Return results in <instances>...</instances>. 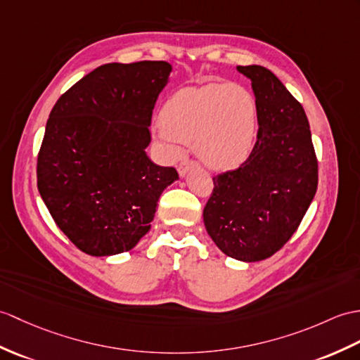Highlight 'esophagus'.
Here are the masks:
<instances>
[{
	"mask_svg": "<svg viewBox=\"0 0 360 360\" xmlns=\"http://www.w3.org/2000/svg\"><path fill=\"white\" fill-rule=\"evenodd\" d=\"M193 167H196V162H195V161H182V162L178 165L179 176H181V178L186 176L187 172H188L190 169H193Z\"/></svg>",
	"mask_w": 360,
	"mask_h": 360,
	"instance_id": "esophagus-1",
	"label": "esophagus"
}]
</instances>
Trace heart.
Returning <instances> with one entry per match:
<instances>
[{"label":"heart","mask_w":360,"mask_h":360,"mask_svg":"<svg viewBox=\"0 0 360 360\" xmlns=\"http://www.w3.org/2000/svg\"><path fill=\"white\" fill-rule=\"evenodd\" d=\"M256 127L253 96L240 86L214 82L182 89L167 99L155 135L170 153L179 152V142H193L200 161L227 170L252 153Z\"/></svg>","instance_id":"b5f03b06"}]
</instances>
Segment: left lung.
I'll return each mask as SVG.
<instances>
[{"label": "left lung", "mask_w": 360, "mask_h": 360, "mask_svg": "<svg viewBox=\"0 0 360 360\" xmlns=\"http://www.w3.org/2000/svg\"><path fill=\"white\" fill-rule=\"evenodd\" d=\"M236 69L252 81L257 141L239 169L213 178L202 216L222 253L257 262L297 230L317 190V160L304 107L279 78L262 65Z\"/></svg>", "instance_id": "left-lung-1"}]
</instances>
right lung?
Masks as SVG:
<instances>
[{
	"label": "right lung",
	"mask_w": 360,
	"mask_h": 360,
	"mask_svg": "<svg viewBox=\"0 0 360 360\" xmlns=\"http://www.w3.org/2000/svg\"><path fill=\"white\" fill-rule=\"evenodd\" d=\"M172 65L110 63L81 78L49 115L38 153V190L58 227L81 252H129L152 227L173 167L146 153L150 122Z\"/></svg>",
	"instance_id": "right-lung-1"
}]
</instances>
